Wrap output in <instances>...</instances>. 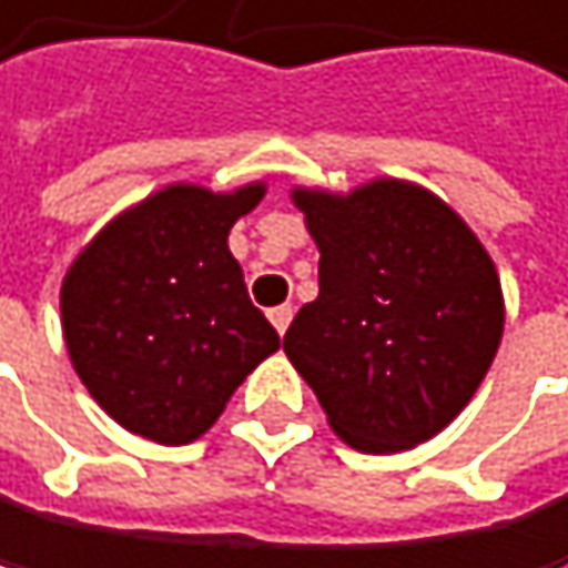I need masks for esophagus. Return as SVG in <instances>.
I'll return each mask as SVG.
<instances>
[{
  "label": "esophagus",
  "mask_w": 568,
  "mask_h": 568,
  "mask_svg": "<svg viewBox=\"0 0 568 568\" xmlns=\"http://www.w3.org/2000/svg\"><path fill=\"white\" fill-rule=\"evenodd\" d=\"M268 322L275 325L278 335H286V328H290V322H293V307H290V304L272 307V311H268Z\"/></svg>",
  "instance_id": "esophagus-1"
}]
</instances>
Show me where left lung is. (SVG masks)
<instances>
[{
	"label": "left lung",
	"mask_w": 568,
	"mask_h": 568,
	"mask_svg": "<svg viewBox=\"0 0 568 568\" xmlns=\"http://www.w3.org/2000/svg\"><path fill=\"white\" fill-rule=\"evenodd\" d=\"M293 201L322 261L286 356L353 449H414L470 403L495 361V264L453 207L399 180Z\"/></svg>",
	"instance_id": "obj_1"
}]
</instances>
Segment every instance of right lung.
<instances>
[{
  "label": "right lung",
  "instance_id": "add662e5",
  "mask_svg": "<svg viewBox=\"0 0 568 568\" xmlns=\"http://www.w3.org/2000/svg\"><path fill=\"white\" fill-rule=\"evenodd\" d=\"M264 186H169L94 236L62 282V335L80 382L112 420L186 445L278 349L229 254V229Z\"/></svg>",
  "mask_w": 568,
  "mask_h": 568
}]
</instances>
